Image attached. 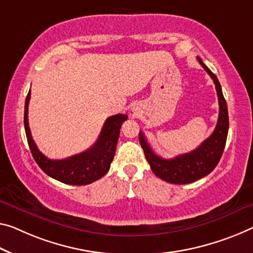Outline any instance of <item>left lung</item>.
<instances>
[{
  "instance_id": "left-lung-1",
  "label": "left lung",
  "mask_w": 253,
  "mask_h": 253,
  "mask_svg": "<svg viewBox=\"0 0 253 253\" xmlns=\"http://www.w3.org/2000/svg\"><path fill=\"white\" fill-rule=\"evenodd\" d=\"M215 84L218 96L219 115L217 126L211 137L207 138L197 149L191 153L180 155L172 159H164L157 156L147 142L142 132L139 133V141L141 145L147 162L154 174L162 180L173 184H188L208 175L218 164L219 159L226 145L228 133V112L226 100L217 77L206 67L200 57H197Z\"/></svg>"
}]
</instances>
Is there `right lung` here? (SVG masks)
Here are the masks:
<instances>
[{"label":"right lung","instance_id":"obj_1","mask_svg":"<svg viewBox=\"0 0 253 253\" xmlns=\"http://www.w3.org/2000/svg\"><path fill=\"white\" fill-rule=\"evenodd\" d=\"M30 100V90L26 97L25 103V130L30 151L38 166L48 176L65 184L86 185L99 180L110 169L111 163L114 158L116 145L120 135L122 123L127 115L116 114L110 116L105 121L103 129L94 146L84 153L75 156L54 161L42 155L37 148L32 137L28 123V104Z\"/></svg>","mask_w":253,"mask_h":253}]
</instances>
